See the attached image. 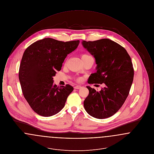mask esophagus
<instances>
[{"label":"esophagus","mask_w":154,"mask_h":154,"mask_svg":"<svg viewBox=\"0 0 154 154\" xmlns=\"http://www.w3.org/2000/svg\"><path fill=\"white\" fill-rule=\"evenodd\" d=\"M81 88V85H75V86L74 87V88H75V89H80V88Z\"/></svg>","instance_id":"esophagus-1"}]
</instances>
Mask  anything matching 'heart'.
I'll use <instances>...</instances> for the list:
<instances>
[{
    "label": "heart",
    "instance_id": "1",
    "mask_svg": "<svg viewBox=\"0 0 154 154\" xmlns=\"http://www.w3.org/2000/svg\"><path fill=\"white\" fill-rule=\"evenodd\" d=\"M88 56H90V55H89L87 54H83L81 55V58H84L87 57ZM81 80H82L81 78H78V79H77V80L78 81H81Z\"/></svg>",
    "mask_w": 154,
    "mask_h": 154
}]
</instances>
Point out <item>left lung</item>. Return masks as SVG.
Wrapping results in <instances>:
<instances>
[{
	"label": "left lung",
	"instance_id": "1",
	"mask_svg": "<svg viewBox=\"0 0 154 154\" xmlns=\"http://www.w3.org/2000/svg\"><path fill=\"white\" fill-rule=\"evenodd\" d=\"M94 57L96 72L91 74L88 84L104 83L100 92L89 86L84 106L93 117L104 119L115 114L124 104L132 86L134 69L132 60L123 47L108 38L82 42Z\"/></svg>",
	"mask_w": 154,
	"mask_h": 154
}]
</instances>
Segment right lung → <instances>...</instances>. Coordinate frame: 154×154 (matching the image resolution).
<instances>
[{"label":"right lung","instance_id":"obj_1","mask_svg":"<svg viewBox=\"0 0 154 154\" xmlns=\"http://www.w3.org/2000/svg\"><path fill=\"white\" fill-rule=\"evenodd\" d=\"M79 43V40L64 42L45 38L30 45L23 52L19 80L24 97L37 114L50 117L64 107L73 87L69 84L58 87L53 77Z\"/></svg>","mask_w":154,"mask_h":154}]
</instances>
